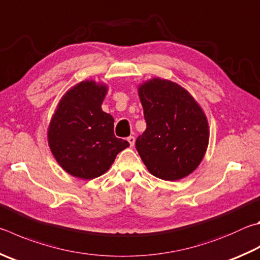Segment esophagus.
Segmentation results:
<instances>
[{"label": "esophagus", "instance_id": "esophagus-1", "mask_svg": "<svg viewBox=\"0 0 260 260\" xmlns=\"http://www.w3.org/2000/svg\"><path fill=\"white\" fill-rule=\"evenodd\" d=\"M127 141H128V143H129L131 146H134V144H135V138H134V136H128V138H127Z\"/></svg>", "mask_w": 260, "mask_h": 260}]
</instances>
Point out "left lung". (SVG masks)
I'll return each instance as SVG.
<instances>
[{
    "instance_id": "obj_1",
    "label": "left lung",
    "mask_w": 260,
    "mask_h": 260,
    "mask_svg": "<svg viewBox=\"0 0 260 260\" xmlns=\"http://www.w3.org/2000/svg\"><path fill=\"white\" fill-rule=\"evenodd\" d=\"M146 128L136 139L141 159L153 176L178 181L204 159L209 125L199 103L175 82L153 77L139 85Z\"/></svg>"
}]
</instances>
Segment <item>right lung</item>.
I'll return each mask as SVG.
<instances>
[{
  "label": "right lung",
  "mask_w": 260,
  "mask_h": 260,
  "mask_svg": "<svg viewBox=\"0 0 260 260\" xmlns=\"http://www.w3.org/2000/svg\"><path fill=\"white\" fill-rule=\"evenodd\" d=\"M108 85L93 79L74 85L56 106L48 142L60 167L72 176L93 179L108 172L129 143L114 134V117L102 110Z\"/></svg>",
  "instance_id": "right-lung-1"
}]
</instances>
